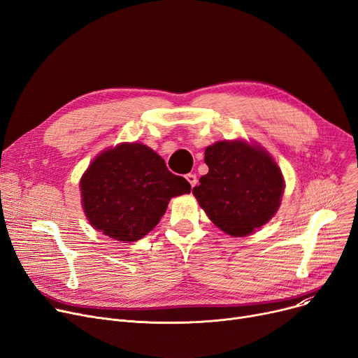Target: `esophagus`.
I'll return each instance as SVG.
<instances>
[{"mask_svg":"<svg viewBox=\"0 0 358 358\" xmlns=\"http://www.w3.org/2000/svg\"><path fill=\"white\" fill-rule=\"evenodd\" d=\"M185 178H187V181L190 182L192 187H194V185L197 184V177H196V174H187Z\"/></svg>","mask_w":358,"mask_h":358,"instance_id":"34e87169","label":"esophagus"}]
</instances>
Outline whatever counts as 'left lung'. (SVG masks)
<instances>
[{
	"mask_svg": "<svg viewBox=\"0 0 358 358\" xmlns=\"http://www.w3.org/2000/svg\"><path fill=\"white\" fill-rule=\"evenodd\" d=\"M209 173L193 194L219 229L247 236L278 210L285 180L271 155L245 141H220L204 150Z\"/></svg>",
	"mask_w": 358,
	"mask_h": 358,
	"instance_id": "left-lung-1",
	"label": "left lung"
}]
</instances>
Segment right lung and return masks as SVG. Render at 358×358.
Returning a JSON list of instances; mask_svg holds the SVG:
<instances>
[{
    "mask_svg": "<svg viewBox=\"0 0 358 358\" xmlns=\"http://www.w3.org/2000/svg\"><path fill=\"white\" fill-rule=\"evenodd\" d=\"M80 187L91 227L123 242L149 234L169 200L192 190L189 181L168 171L165 161L142 143L103 150L87 168Z\"/></svg>",
    "mask_w": 358,
    "mask_h": 358,
    "instance_id": "1",
    "label": "right lung"
}]
</instances>
